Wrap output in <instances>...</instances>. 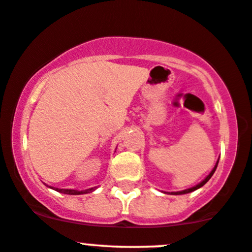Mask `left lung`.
I'll use <instances>...</instances> for the list:
<instances>
[{"instance_id": "obj_1", "label": "left lung", "mask_w": 252, "mask_h": 252, "mask_svg": "<svg viewBox=\"0 0 252 252\" xmlns=\"http://www.w3.org/2000/svg\"><path fill=\"white\" fill-rule=\"evenodd\" d=\"M219 159H220V158H219ZM217 164H219V160L216 161L215 166H214L213 170L210 171V174H209L208 176H206L205 179H204L202 182H199V184H198V185H195L194 187H190V189H184V190H179V192H164V193H168V194H176V195H177V194H186V193H190V192H193V190H195V189H200V187H203L204 185H205L206 182H208L209 180L211 179V176H213L214 173H215V170H216V168H217Z\"/></svg>"}]
</instances>
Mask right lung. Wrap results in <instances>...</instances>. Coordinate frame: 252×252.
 Masks as SVG:
<instances>
[{
    "instance_id": "obj_1",
    "label": "right lung",
    "mask_w": 252,
    "mask_h": 252,
    "mask_svg": "<svg viewBox=\"0 0 252 252\" xmlns=\"http://www.w3.org/2000/svg\"><path fill=\"white\" fill-rule=\"evenodd\" d=\"M49 189H53L57 192L63 193V194H71V195H78V194H87V193H91L93 190H95L96 189L95 187H92V189H83V190H78V189H54V187H49Z\"/></svg>"
}]
</instances>
